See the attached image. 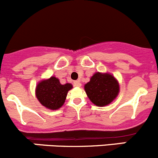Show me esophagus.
Returning a JSON list of instances; mask_svg holds the SVG:
<instances>
[{
    "label": "esophagus",
    "instance_id": "34e87169",
    "mask_svg": "<svg viewBox=\"0 0 158 158\" xmlns=\"http://www.w3.org/2000/svg\"><path fill=\"white\" fill-rule=\"evenodd\" d=\"M74 85H75V86H76V87H80L81 85H82V84H81L80 81L76 80V81H75V82H74Z\"/></svg>",
    "mask_w": 158,
    "mask_h": 158
}]
</instances>
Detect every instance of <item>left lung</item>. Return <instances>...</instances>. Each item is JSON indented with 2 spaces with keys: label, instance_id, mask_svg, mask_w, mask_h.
I'll return each mask as SVG.
<instances>
[{
  "label": "left lung",
  "instance_id": "obj_1",
  "mask_svg": "<svg viewBox=\"0 0 158 158\" xmlns=\"http://www.w3.org/2000/svg\"><path fill=\"white\" fill-rule=\"evenodd\" d=\"M84 87L90 101L101 107L110 104L119 92L117 79L109 73H95Z\"/></svg>",
  "mask_w": 158,
  "mask_h": 158
}]
</instances>
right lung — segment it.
Instances as JSON below:
<instances>
[{"label":"right lung","instance_id":"right-lung-1","mask_svg":"<svg viewBox=\"0 0 158 158\" xmlns=\"http://www.w3.org/2000/svg\"><path fill=\"white\" fill-rule=\"evenodd\" d=\"M72 88V84L62 85L57 78L52 76L37 84L36 96L44 107L51 110H56L64 104L68 92Z\"/></svg>","mask_w":158,"mask_h":158}]
</instances>
